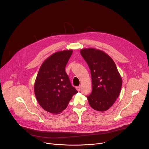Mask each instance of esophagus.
I'll use <instances>...</instances> for the list:
<instances>
[{"label": "esophagus", "instance_id": "esophagus-1", "mask_svg": "<svg viewBox=\"0 0 149 149\" xmlns=\"http://www.w3.org/2000/svg\"><path fill=\"white\" fill-rule=\"evenodd\" d=\"M76 89H77V90L79 92V91H80V86H77V87H76Z\"/></svg>", "mask_w": 149, "mask_h": 149}]
</instances>
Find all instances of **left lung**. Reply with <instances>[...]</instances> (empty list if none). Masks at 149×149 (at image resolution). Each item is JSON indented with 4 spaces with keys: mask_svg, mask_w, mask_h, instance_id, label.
<instances>
[{
    "mask_svg": "<svg viewBox=\"0 0 149 149\" xmlns=\"http://www.w3.org/2000/svg\"><path fill=\"white\" fill-rule=\"evenodd\" d=\"M80 53L91 70L92 91L87 96L89 104L95 110L106 111L118 98L123 84L116 65L108 54L100 50L83 49Z\"/></svg>",
    "mask_w": 149,
    "mask_h": 149,
    "instance_id": "left-lung-1",
    "label": "left lung"
}]
</instances>
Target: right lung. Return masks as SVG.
Returning <instances> with one entry per match:
<instances>
[{"label": "right lung", "mask_w": 149, "mask_h": 149, "mask_svg": "<svg viewBox=\"0 0 149 149\" xmlns=\"http://www.w3.org/2000/svg\"><path fill=\"white\" fill-rule=\"evenodd\" d=\"M72 53V50H66L51 55L42 63L35 82L38 102L45 110L54 114L65 109L73 95L78 93L65 71Z\"/></svg>", "instance_id": "obj_1"}]
</instances>
